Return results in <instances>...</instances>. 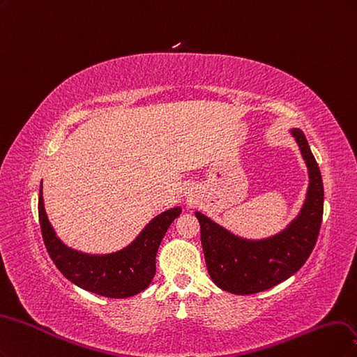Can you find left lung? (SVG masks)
I'll return each mask as SVG.
<instances>
[{"mask_svg":"<svg viewBox=\"0 0 357 357\" xmlns=\"http://www.w3.org/2000/svg\"><path fill=\"white\" fill-rule=\"evenodd\" d=\"M291 135L300 146L310 181L300 213L280 233L249 240L195 212L211 279L227 292L250 295L282 283L304 266L316 245L324 216V182L303 130L291 129Z\"/></svg>","mask_w":357,"mask_h":357,"instance_id":"8db88e82","label":"left lung"}]
</instances>
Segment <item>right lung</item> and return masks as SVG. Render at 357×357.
<instances>
[{"label":"right lung","mask_w":357,"mask_h":357,"mask_svg":"<svg viewBox=\"0 0 357 357\" xmlns=\"http://www.w3.org/2000/svg\"><path fill=\"white\" fill-rule=\"evenodd\" d=\"M43 185L38 197V218L44 245L54 266L82 289L107 298H129L142 292L155 274V255L170 224L182 212L172 208L157 215L129 246L107 255H90L68 248L56 236L44 211Z\"/></svg>","instance_id":"1"}]
</instances>
